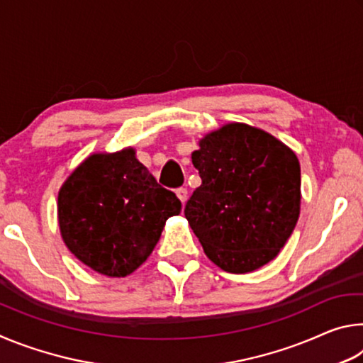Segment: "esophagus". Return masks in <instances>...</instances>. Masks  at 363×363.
Wrapping results in <instances>:
<instances>
[{"label":"esophagus","instance_id":"obj_1","mask_svg":"<svg viewBox=\"0 0 363 363\" xmlns=\"http://www.w3.org/2000/svg\"><path fill=\"white\" fill-rule=\"evenodd\" d=\"M176 195H177V199L181 200V203L184 205L187 201V196H189V192H187V189L186 187H181V189H177L176 190Z\"/></svg>","mask_w":363,"mask_h":363}]
</instances>
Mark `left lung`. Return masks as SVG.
Wrapping results in <instances>:
<instances>
[{"label": "left lung", "mask_w": 363, "mask_h": 363, "mask_svg": "<svg viewBox=\"0 0 363 363\" xmlns=\"http://www.w3.org/2000/svg\"><path fill=\"white\" fill-rule=\"evenodd\" d=\"M192 163L201 186L184 214L205 255L225 272L247 274L285 247L301 211V168L290 147L245 123L199 140Z\"/></svg>", "instance_id": "obj_1"}]
</instances>
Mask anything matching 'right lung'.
<instances>
[{
    "instance_id": "add662e5",
    "label": "right lung",
    "mask_w": 363,
    "mask_h": 363,
    "mask_svg": "<svg viewBox=\"0 0 363 363\" xmlns=\"http://www.w3.org/2000/svg\"><path fill=\"white\" fill-rule=\"evenodd\" d=\"M179 213L181 201L160 186L133 147L91 153L57 195L65 247L106 277L133 274L155 248L167 219Z\"/></svg>"
}]
</instances>
